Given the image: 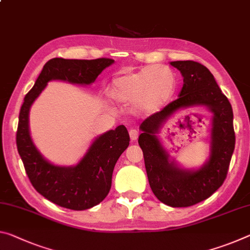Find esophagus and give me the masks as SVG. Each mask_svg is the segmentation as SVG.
Returning a JSON list of instances; mask_svg holds the SVG:
<instances>
[{
	"label": "esophagus",
	"instance_id": "esophagus-1",
	"mask_svg": "<svg viewBox=\"0 0 250 250\" xmlns=\"http://www.w3.org/2000/svg\"><path fill=\"white\" fill-rule=\"evenodd\" d=\"M129 136H130V139L131 141H136L138 139V136H139V133L136 129H130L129 130Z\"/></svg>",
	"mask_w": 250,
	"mask_h": 250
}]
</instances>
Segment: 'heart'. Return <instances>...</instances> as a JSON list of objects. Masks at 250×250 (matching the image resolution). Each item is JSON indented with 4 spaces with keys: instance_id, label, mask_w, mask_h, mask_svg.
<instances>
[{
    "instance_id": "obj_1",
    "label": "heart",
    "mask_w": 250,
    "mask_h": 250,
    "mask_svg": "<svg viewBox=\"0 0 250 250\" xmlns=\"http://www.w3.org/2000/svg\"><path fill=\"white\" fill-rule=\"evenodd\" d=\"M110 99L124 104H133L139 113H153L171 100L176 91V77L166 65L145 68L118 75L106 86Z\"/></svg>"
}]
</instances>
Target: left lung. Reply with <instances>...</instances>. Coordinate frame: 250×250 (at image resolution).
Here are the masks:
<instances>
[{"label":"left lung","mask_w":250,"mask_h":250,"mask_svg":"<svg viewBox=\"0 0 250 250\" xmlns=\"http://www.w3.org/2000/svg\"><path fill=\"white\" fill-rule=\"evenodd\" d=\"M170 64L184 78L179 98L142 122L138 142L154 196L170 207H190L210 197L227 177L236 140L233 113L230 102L205 65L195 61H173ZM196 105H204L213 112L211 157L201 168L188 170L168 159L155 134L176 110ZM186 121L189 122V116Z\"/></svg>","instance_id":"left-lung-1"}]
</instances>
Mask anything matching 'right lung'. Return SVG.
Masks as SVG:
<instances>
[{
  "mask_svg": "<svg viewBox=\"0 0 250 250\" xmlns=\"http://www.w3.org/2000/svg\"><path fill=\"white\" fill-rule=\"evenodd\" d=\"M112 59L68 60L54 58L47 61L24 98L19 116L17 146L31 184L39 193L53 204L72 210H85L108 196L112 172L119 157L128 148L130 137L125 125L101 134L90 146L78 165L61 167L52 165L35 148L29 131L31 105L51 80L77 84H91Z\"/></svg>",
  "mask_w": 250,
  "mask_h": 250,
  "instance_id": "obj_1",
  "label": "right lung"
}]
</instances>
